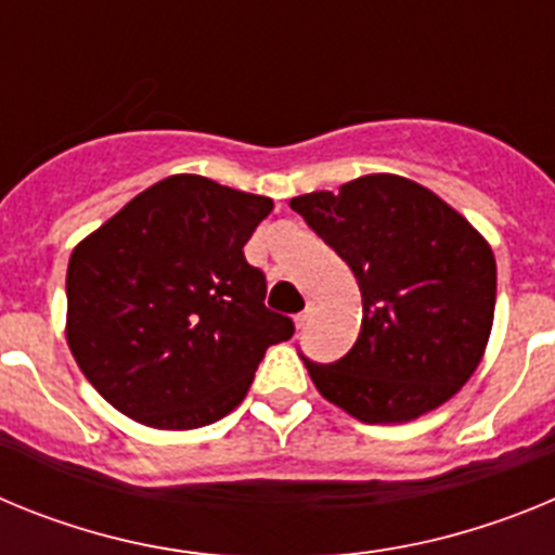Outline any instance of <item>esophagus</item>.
<instances>
[{
	"mask_svg": "<svg viewBox=\"0 0 555 555\" xmlns=\"http://www.w3.org/2000/svg\"><path fill=\"white\" fill-rule=\"evenodd\" d=\"M308 320H311V308H306V311L297 313V317H294V325H297V327H306Z\"/></svg>",
	"mask_w": 555,
	"mask_h": 555,
	"instance_id": "1",
	"label": "esophagus"
}]
</instances>
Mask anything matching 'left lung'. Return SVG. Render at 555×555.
Listing matches in <instances>:
<instances>
[{
	"label": "left lung",
	"instance_id": "obj_1",
	"mask_svg": "<svg viewBox=\"0 0 555 555\" xmlns=\"http://www.w3.org/2000/svg\"><path fill=\"white\" fill-rule=\"evenodd\" d=\"M288 205L352 269L364 300L345 358H306L317 391L366 425L411 423L448 403L492 333L498 267L487 238L400 175H364Z\"/></svg>",
	"mask_w": 555,
	"mask_h": 555
}]
</instances>
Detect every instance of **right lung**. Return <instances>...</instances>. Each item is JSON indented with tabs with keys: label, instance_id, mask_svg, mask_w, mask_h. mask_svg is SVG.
<instances>
[{
	"label": "right lung",
	"instance_id": "add662e5",
	"mask_svg": "<svg viewBox=\"0 0 555 555\" xmlns=\"http://www.w3.org/2000/svg\"><path fill=\"white\" fill-rule=\"evenodd\" d=\"M272 199L199 175L141 191L68 258L66 341L107 403L158 430L217 423L247 397L269 345L292 338L263 306L244 244Z\"/></svg>",
	"mask_w": 555,
	"mask_h": 555
}]
</instances>
